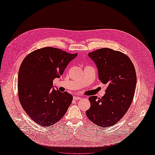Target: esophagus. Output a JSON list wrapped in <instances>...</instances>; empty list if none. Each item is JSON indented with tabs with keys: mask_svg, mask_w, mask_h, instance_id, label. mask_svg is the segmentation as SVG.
<instances>
[{
	"mask_svg": "<svg viewBox=\"0 0 155 155\" xmlns=\"http://www.w3.org/2000/svg\"><path fill=\"white\" fill-rule=\"evenodd\" d=\"M79 99H80V97L77 96H74V100H79Z\"/></svg>",
	"mask_w": 155,
	"mask_h": 155,
	"instance_id": "34e87169",
	"label": "esophagus"
}]
</instances>
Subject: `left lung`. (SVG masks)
<instances>
[{
	"label": "left lung",
	"instance_id": "1",
	"mask_svg": "<svg viewBox=\"0 0 155 155\" xmlns=\"http://www.w3.org/2000/svg\"><path fill=\"white\" fill-rule=\"evenodd\" d=\"M98 71V78L107 88L104 96L88 98L90 109L86 115L92 122L107 127L118 122L133 101L137 75L128 56L110 48H104L88 53Z\"/></svg>",
	"mask_w": 155,
	"mask_h": 155
}]
</instances>
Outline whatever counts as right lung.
Wrapping results in <instances>:
<instances>
[{
  "label": "right lung",
  "instance_id": "1",
  "mask_svg": "<svg viewBox=\"0 0 155 155\" xmlns=\"http://www.w3.org/2000/svg\"><path fill=\"white\" fill-rule=\"evenodd\" d=\"M78 54L59 48L37 49L23 60L18 74V93L21 104L37 124L50 127L66 113L73 97L55 90L53 80L62 75Z\"/></svg>",
  "mask_w": 155,
  "mask_h": 155
}]
</instances>
